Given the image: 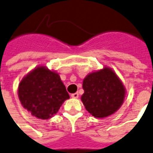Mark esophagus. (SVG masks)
<instances>
[{
	"instance_id": "esophagus-1",
	"label": "esophagus",
	"mask_w": 153,
	"mask_h": 153,
	"mask_svg": "<svg viewBox=\"0 0 153 153\" xmlns=\"http://www.w3.org/2000/svg\"><path fill=\"white\" fill-rule=\"evenodd\" d=\"M71 97L73 98H77L79 97V94L78 93H74V94H71Z\"/></svg>"
}]
</instances>
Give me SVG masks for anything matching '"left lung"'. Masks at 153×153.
Listing matches in <instances>:
<instances>
[{
	"label": "left lung",
	"mask_w": 153,
	"mask_h": 153,
	"mask_svg": "<svg viewBox=\"0 0 153 153\" xmlns=\"http://www.w3.org/2000/svg\"><path fill=\"white\" fill-rule=\"evenodd\" d=\"M83 88L82 102L86 109L97 118L113 114L124 100V87L109 68L105 67L87 76L83 81Z\"/></svg>",
	"instance_id": "obj_1"
}]
</instances>
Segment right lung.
<instances>
[{
	"label": "right lung",
	"instance_id": "right-lung-1",
	"mask_svg": "<svg viewBox=\"0 0 153 153\" xmlns=\"http://www.w3.org/2000/svg\"><path fill=\"white\" fill-rule=\"evenodd\" d=\"M18 94L22 106L42 120L51 118L69 98L59 74L44 66L36 68L21 80Z\"/></svg>",
	"mask_w": 153,
	"mask_h": 153
}]
</instances>
